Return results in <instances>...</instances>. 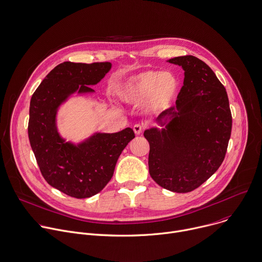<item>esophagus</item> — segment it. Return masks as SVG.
<instances>
[{"instance_id": "obj_1", "label": "esophagus", "mask_w": 262, "mask_h": 262, "mask_svg": "<svg viewBox=\"0 0 262 262\" xmlns=\"http://www.w3.org/2000/svg\"><path fill=\"white\" fill-rule=\"evenodd\" d=\"M134 132L136 135H141L144 132V127L141 124H135L134 125Z\"/></svg>"}]
</instances>
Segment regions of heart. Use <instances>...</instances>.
<instances>
[{
	"instance_id": "obj_1",
	"label": "heart",
	"mask_w": 262,
	"mask_h": 262,
	"mask_svg": "<svg viewBox=\"0 0 262 262\" xmlns=\"http://www.w3.org/2000/svg\"><path fill=\"white\" fill-rule=\"evenodd\" d=\"M120 101L130 105H145L150 112H161L170 107L179 93V81L170 73L146 71L132 76L116 86Z\"/></svg>"
}]
</instances>
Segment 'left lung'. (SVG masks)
Instances as JSON below:
<instances>
[{
  "mask_svg": "<svg viewBox=\"0 0 262 262\" xmlns=\"http://www.w3.org/2000/svg\"><path fill=\"white\" fill-rule=\"evenodd\" d=\"M168 62L181 66L184 82L176 105L162 112L165 128L145 130L150 145L149 172L161 187L190 192L206 182L224 160L232 117L225 87L212 69L192 55Z\"/></svg>",
  "mask_w": 262,
  "mask_h": 262,
  "instance_id": "left-lung-1",
  "label": "left lung"
}]
</instances>
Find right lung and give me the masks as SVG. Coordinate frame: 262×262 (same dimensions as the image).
<instances>
[{
	"label": "right lung",
	"instance_id": "obj_1",
	"mask_svg": "<svg viewBox=\"0 0 262 262\" xmlns=\"http://www.w3.org/2000/svg\"><path fill=\"white\" fill-rule=\"evenodd\" d=\"M111 62L64 61L48 73L30 104L29 139L42 176L62 193L86 199L99 193L111 180L122 150L135 138L127 127L115 134H97L74 146L59 137L55 126L58 106L78 93H92L110 71Z\"/></svg>",
	"mask_w": 262,
	"mask_h": 262
}]
</instances>
